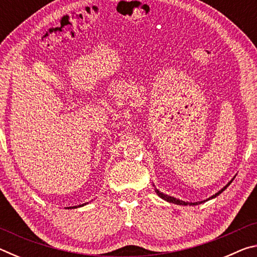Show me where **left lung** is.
Returning a JSON list of instances; mask_svg holds the SVG:
<instances>
[{
	"label": "left lung",
	"mask_w": 257,
	"mask_h": 257,
	"mask_svg": "<svg viewBox=\"0 0 257 257\" xmlns=\"http://www.w3.org/2000/svg\"><path fill=\"white\" fill-rule=\"evenodd\" d=\"M236 177V176H234ZM234 177L232 178L231 180H230L227 185H225L223 188H221L219 191H217V193H215L214 195H212L211 197H208V198H206V199H204V201H201V202H185V201H181V199H179V198H176V197H173V196H170V195H167V194H163V193H161V191L159 190V189H156V187H155V185L153 184V186L155 187V193L159 195V196L162 198V199H164V201H167V202H169V203H172V204H177V205H191V206H194V205H198V204H202V203H204V202H207V201H210V199H212V198H215L216 196H219V195L222 193L223 190H225L227 189V187L231 184V182L233 181V179H234Z\"/></svg>",
	"instance_id": "8db88e82"
}]
</instances>
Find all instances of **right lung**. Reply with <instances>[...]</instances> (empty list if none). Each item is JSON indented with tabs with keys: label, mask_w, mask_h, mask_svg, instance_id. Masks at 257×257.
<instances>
[{
	"label": "right lung",
	"mask_w": 257,
	"mask_h": 257,
	"mask_svg": "<svg viewBox=\"0 0 257 257\" xmlns=\"http://www.w3.org/2000/svg\"><path fill=\"white\" fill-rule=\"evenodd\" d=\"M86 204H88V203L81 204V205H78V206H70V207H66V208H77V207H81V206H84V205H86Z\"/></svg>",
	"instance_id": "add662e5"
}]
</instances>
